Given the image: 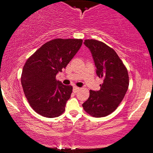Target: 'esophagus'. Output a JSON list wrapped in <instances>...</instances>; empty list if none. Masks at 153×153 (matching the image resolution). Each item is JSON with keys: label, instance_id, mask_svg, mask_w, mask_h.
<instances>
[{"label": "esophagus", "instance_id": "1", "mask_svg": "<svg viewBox=\"0 0 153 153\" xmlns=\"http://www.w3.org/2000/svg\"><path fill=\"white\" fill-rule=\"evenodd\" d=\"M79 90V88L76 87V86H74V87H73V92L74 93H76Z\"/></svg>", "mask_w": 153, "mask_h": 153}]
</instances>
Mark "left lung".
Returning <instances> with one entry per match:
<instances>
[{
	"instance_id": "1",
	"label": "left lung",
	"mask_w": 153,
	"mask_h": 153,
	"mask_svg": "<svg viewBox=\"0 0 153 153\" xmlns=\"http://www.w3.org/2000/svg\"><path fill=\"white\" fill-rule=\"evenodd\" d=\"M97 68V74L103 79L98 91L90 90V97L82 105L94 117H103L117 109L124 98L129 85L127 68L116 52L103 42L85 40Z\"/></svg>"
}]
</instances>
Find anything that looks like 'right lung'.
I'll use <instances>...</instances> for the list:
<instances>
[{
    "label": "right lung",
    "mask_w": 153,
    "mask_h": 153,
    "mask_svg": "<svg viewBox=\"0 0 153 153\" xmlns=\"http://www.w3.org/2000/svg\"><path fill=\"white\" fill-rule=\"evenodd\" d=\"M82 43V39H55L43 44L26 61L21 83L27 101L36 113L54 118L65 111L72 86L57 81L56 75L65 68Z\"/></svg>",
    "instance_id": "1"
}]
</instances>
